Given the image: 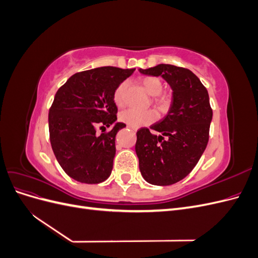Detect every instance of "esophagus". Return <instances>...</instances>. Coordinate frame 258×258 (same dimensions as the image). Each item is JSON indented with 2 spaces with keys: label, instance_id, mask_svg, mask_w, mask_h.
<instances>
[{
  "label": "esophagus",
  "instance_id": "obj_1",
  "mask_svg": "<svg viewBox=\"0 0 258 258\" xmlns=\"http://www.w3.org/2000/svg\"><path fill=\"white\" fill-rule=\"evenodd\" d=\"M128 128H130L132 131H137V128H134V127H130V126H128Z\"/></svg>",
  "mask_w": 258,
  "mask_h": 258
}]
</instances>
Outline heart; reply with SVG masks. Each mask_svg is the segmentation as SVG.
I'll return each mask as SVG.
<instances>
[{
	"mask_svg": "<svg viewBox=\"0 0 258 258\" xmlns=\"http://www.w3.org/2000/svg\"><path fill=\"white\" fill-rule=\"evenodd\" d=\"M141 84L144 89L153 97V101L156 107L160 111H166L171 103V96L167 92H161L163 89V84L160 79L154 76H146L141 80ZM128 87V82H122L113 93V100L116 106L122 107L126 102V91ZM119 119L127 123L128 126L139 128L146 126L156 120V114L154 111H139L136 108H128L119 114Z\"/></svg>",
	"mask_w": 258,
	"mask_h": 258,
	"instance_id": "obj_1",
	"label": "heart"
}]
</instances>
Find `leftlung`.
<instances>
[{
	"instance_id": "8db88e82",
	"label": "left lung",
	"mask_w": 258,
	"mask_h": 258,
	"mask_svg": "<svg viewBox=\"0 0 258 258\" xmlns=\"http://www.w3.org/2000/svg\"><path fill=\"white\" fill-rule=\"evenodd\" d=\"M139 71L161 76L173 91L168 114L151 126L160 136L151 134L147 128L137 132L140 171L150 184H174L191 172L207 147L213 116L209 93L188 69L158 64Z\"/></svg>"
}]
</instances>
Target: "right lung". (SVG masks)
<instances>
[{"instance_id":"add662e5","label":"right lung","mask_w":258,"mask_h":258,"mask_svg":"<svg viewBox=\"0 0 258 258\" xmlns=\"http://www.w3.org/2000/svg\"><path fill=\"white\" fill-rule=\"evenodd\" d=\"M135 70L102 67L79 72L54 96L48 114L50 144L61 168L75 181L98 184L111 175L115 137L126 127L116 122L113 93ZM113 123L114 127L105 133ZM98 128L103 130L101 134Z\"/></svg>"}]
</instances>
